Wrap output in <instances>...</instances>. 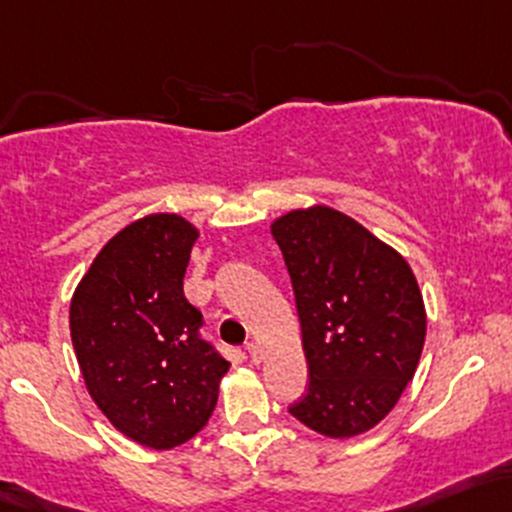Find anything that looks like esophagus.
Segmentation results:
<instances>
[{"mask_svg": "<svg viewBox=\"0 0 512 512\" xmlns=\"http://www.w3.org/2000/svg\"><path fill=\"white\" fill-rule=\"evenodd\" d=\"M245 350H247V355H250L252 362H260V359H262V347H260V342H247Z\"/></svg>", "mask_w": 512, "mask_h": 512, "instance_id": "1", "label": "esophagus"}]
</instances>
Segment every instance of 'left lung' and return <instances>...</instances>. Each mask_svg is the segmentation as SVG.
Listing matches in <instances>:
<instances>
[{
	"instance_id": "left-lung-1",
	"label": "left lung",
	"mask_w": 512,
	"mask_h": 512,
	"mask_svg": "<svg viewBox=\"0 0 512 512\" xmlns=\"http://www.w3.org/2000/svg\"><path fill=\"white\" fill-rule=\"evenodd\" d=\"M301 320L308 389L289 413L325 437L374 428L401 398L425 342L408 262L345 213L313 206L272 223Z\"/></svg>"
}]
</instances>
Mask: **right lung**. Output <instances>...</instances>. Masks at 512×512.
Wrapping results in <instances>:
<instances>
[{
	"mask_svg": "<svg viewBox=\"0 0 512 512\" xmlns=\"http://www.w3.org/2000/svg\"><path fill=\"white\" fill-rule=\"evenodd\" d=\"M192 223L155 213L104 245L70 306L84 384L133 442L172 449L209 423L230 362L204 340V316L184 296Z\"/></svg>",
	"mask_w": 512,
	"mask_h": 512,
	"instance_id": "obj_1",
	"label": "right lung"
}]
</instances>
